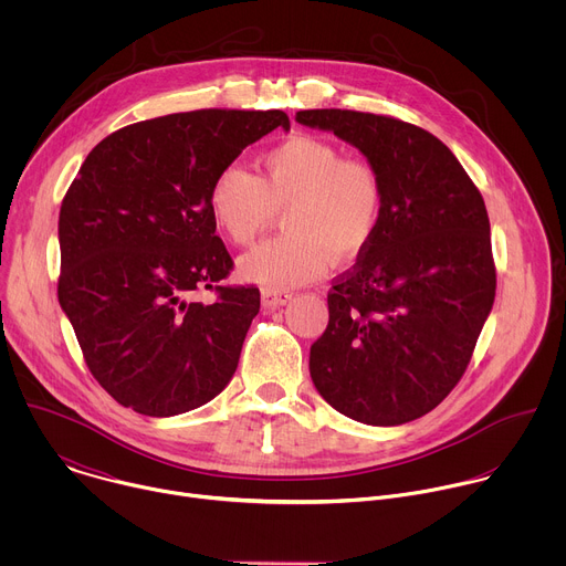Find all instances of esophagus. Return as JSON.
Instances as JSON below:
<instances>
[{
  "mask_svg": "<svg viewBox=\"0 0 566 566\" xmlns=\"http://www.w3.org/2000/svg\"><path fill=\"white\" fill-rule=\"evenodd\" d=\"M293 300V293L289 291H262V304L264 308H277V306H284L286 302Z\"/></svg>",
  "mask_w": 566,
  "mask_h": 566,
  "instance_id": "esophagus-1",
  "label": "esophagus"
}]
</instances>
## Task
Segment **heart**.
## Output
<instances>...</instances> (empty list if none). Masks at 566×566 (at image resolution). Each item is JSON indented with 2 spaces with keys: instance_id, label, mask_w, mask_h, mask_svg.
Wrapping results in <instances>:
<instances>
[{
  "instance_id": "heart-1",
  "label": "heart",
  "mask_w": 566,
  "mask_h": 566,
  "mask_svg": "<svg viewBox=\"0 0 566 566\" xmlns=\"http://www.w3.org/2000/svg\"><path fill=\"white\" fill-rule=\"evenodd\" d=\"M217 228L249 247L284 208V234L239 260V275L269 291H289L325 275L334 262L360 258L380 223L376 170L332 140L295 134L262 158V177L230 164L208 190Z\"/></svg>"
}]
</instances>
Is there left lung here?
<instances>
[{
  "label": "left lung",
  "instance_id": "left-lung-1",
  "mask_svg": "<svg viewBox=\"0 0 566 566\" xmlns=\"http://www.w3.org/2000/svg\"><path fill=\"white\" fill-rule=\"evenodd\" d=\"M295 120L354 145L382 190L371 244L327 295L311 380L358 423L421 419L463 376L495 302L486 206L457 156L417 125L349 109Z\"/></svg>",
  "mask_w": 566,
  "mask_h": 566
}]
</instances>
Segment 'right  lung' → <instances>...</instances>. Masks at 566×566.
<instances>
[{
  "label": "right lung",
  "mask_w": 566,
  "mask_h": 566,
  "mask_svg": "<svg viewBox=\"0 0 566 566\" xmlns=\"http://www.w3.org/2000/svg\"><path fill=\"white\" fill-rule=\"evenodd\" d=\"M280 109H199L101 140L57 221V300L90 371L120 406L175 417L232 378L260 313L255 286H221L232 260L208 208L214 175L269 132ZM218 291L210 305L193 291Z\"/></svg>",
  "instance_id": "add662e5"
}]
</instances>
